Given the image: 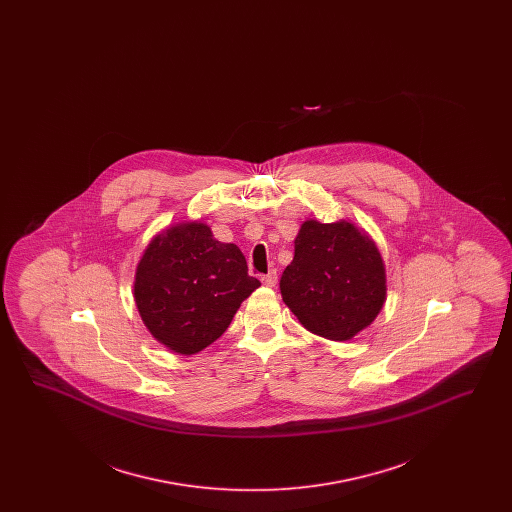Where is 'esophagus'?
Wrapping results in <instances>:
<instances>
[{
    "label": "esophagus",
    "mask_w": 512,
    "mask_h": 512,
    "mask_svg": "<svg viewBox=\"0 0 512 512\" xmlns=\"http://www.w3.org/2000/svg\"><path fill=\"white\" fill-rule=\"evenodd\" d=\"M261 280H263V284H265L267 288H274L276 282H278V274H276V270H270Z\"/></svg>",
    "instance_id": "obj_1"
}]
</instances>
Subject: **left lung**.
<instances>
[{"label": "left lung", "mask_w": 512, "mask_h": 512, "mask_svg": "<svg viewBox=\"0 0 512 512\" xmlns=\"http://www.w3.org/2000/svg\"><path fill=\"white\" fill-rule=\"evenodd\" d=\"M293 261L280 278L282 299L313 334L353 340L380 315L388 286L376 242L351 220H305Z\"/></svg>", "instance_id": "obj_1"}]
</instances>
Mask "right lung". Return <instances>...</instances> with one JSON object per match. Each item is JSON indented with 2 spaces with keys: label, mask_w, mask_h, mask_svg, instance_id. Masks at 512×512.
Masks as SVG:
<instances>
[{
  "label": "right lung",
  "mask_w": 512,
  "mask_h": 512,
  "mask_svg": "<svg viewBox=\"0 0 512 512\" xmlns=\"http://www.w3.org/2000/svg\"><path fill=\"white\" fill-rule=\"evenodd\" d=\"M261 286L240 247L201 222L153 236L134 274V301L149 334L172 353L194 355L219 340L242 301Z\"/></svg>",
  "instance_id": "right-lung-1"
}]
</instances>
